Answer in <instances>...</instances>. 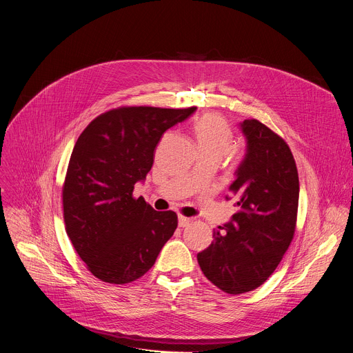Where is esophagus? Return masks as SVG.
Wrapping results in <instances>:
<instances>
[{
  "label": "esophagus",
  "instance_id": "esophagus-1",
  "mask_svg": "<svg viewBox=\"0 0 353 353\" xmlns=\"http://www.w3.org/2000/svg\"><path fill=\"white\" fill-rule=\"evenodd\" d=\"M190 222H191L190 218L183 216V215H179V226H180V228H185Z\"/></svg>",
  "mask_w": 353,
  "mask_h": 353
}]
</instances>
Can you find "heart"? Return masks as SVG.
<instances>
[{
    "instance_id": "heart-1",
    "label": "heart",
    "mask_w": 353,
    "mask_h": 353,
    "mask_svg": "<svg viewBox=\"0 0 353 353\" xmlns=\"http://www.w3.org/2000/svg\"><path fill=\"white\" fill-rule=\"evenodd\" d=\"M194 135L199 157H208L221 162L232 149L233 131L229 123L219 114L211 113L194 124Z\"/></svg>"
}]
</instances>
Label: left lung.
I'll use <instances>...</instances> for the list:
<instances>
[{
	"mask_svg": "<svg viewBox=\"0 0 353 353\" xmlns=\"http://www.w3.org/2000/svg\"><path fill=\"white\" fill-rule=\"evenodd\" d=\"M240 128L245 157L229 187L239 211L196 256L204 275L230 294L257 289L276 270L293 239L299 205L297 168L288 143L256 119Z\"/></svg>",
	"mask_w": 353,
	"mask_h": 353,
	"instance_id": "8db88e82",
	"label": "left lung"
}]
</instances>
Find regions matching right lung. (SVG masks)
Wrapping results in <instances>:
<instances>
[{
  "mask_svg": "<svg viewBox=\"0 0 353 353\" xmlns=\"http://www.w3.org/2000/svg\"><path fill=\"white\" fill-rule=\"evenodd\" d=\"M196 108L124 106L97 116L79 135L63 185L67 234L100 281L124 285L146 274L177 228L173 211L134 198L163 132Z\"/></svg>",
  "mask_w": 353,
  "mask_h": 353,
  "instance_id": "1",
  "label": "right lung"
}]
</instances>
